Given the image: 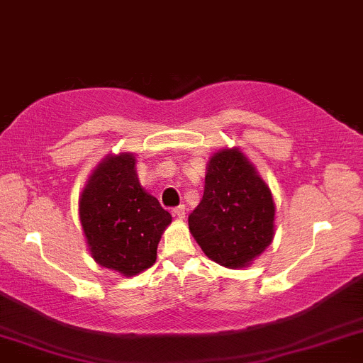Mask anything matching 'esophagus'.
<instances>
[{
  "mask_svg": "<svg viewBox=\"0 0 363 363\" xmlns=\"http://www.w3.org/2000/svg\"><path fill=\"white\" fill-rule=\"evenodd\" d=\"M172 212H174V217H177L179 220H182V218L186 217V206H184V205L175 206V208L172 210Z\"/></svg>",
  "mask_w": 363,
  "mask_h": 363,
  "instance_id": "obj_1",
  "label": "esophagus"
}]
</instances>
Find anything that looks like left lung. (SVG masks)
Listing matches in <instances>:
<instances>
[{
    "instance_id": "obj_1",
    "label": "left lung",
    "mask_w": 363,
    "mask_h": 363,
    "mask_svg": "<svg viewBox=\"0 0 363 363\" xmlns=\"http://www.w3.org/2000/svg\"><path fill=\"white\" fill-rule=\"evenodd\" d=\"M276 203L257 167L236 146L206 163L205 191L189 215L203 253L225 269H245L276 236Z\"/></svg>"
}]
</instances>
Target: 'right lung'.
Returning <instances> with one entry per match:
<instances>
[{
    "label": "right lung",
    "instance_id": "add662e5",
    "mask_svg": "<svg viewBox=\"0 0 363 363\" xmlns=\"http://www.w3.org/2000/svg\"><path fill=\"white\" fill-rule=\"evenodd\" d=\"M79 220L98 265L133 277L157 262L172 215L141 186L136 157L108 153L94 167L79 196Z\"/></svg>",
    "mask_w": 363,
    "mask_h": 363
}]
</instances>
